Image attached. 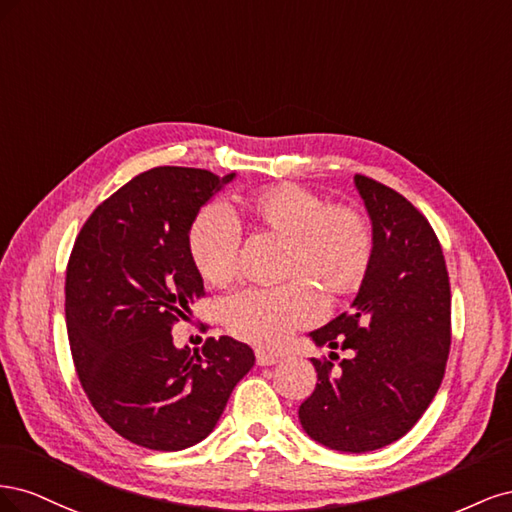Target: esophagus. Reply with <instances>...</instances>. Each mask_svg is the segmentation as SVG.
<instances>
[{
    "label": "esophagus",
    "instance_id": "obj_1",
    "mask_svg": "<svg viewBox=\"0 0 512 512\" xmlns=\"http://www.w3.org/2000/svg\"><path fill=\"white\" fill-rule=\"evenodd\" d=\"M277 361H280V356H277V354L267 352V350H262V348L256 350V363H258V365L269 367V365H275Z\"/></svg>",
    "mask_w": 512,
    "mask_h": 512
}]
</instances>
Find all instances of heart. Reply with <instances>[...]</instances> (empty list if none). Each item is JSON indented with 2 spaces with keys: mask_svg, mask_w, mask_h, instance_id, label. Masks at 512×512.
Listing matches in <instances>:
<instances>
[{
  "mask_svg": "<svg viewBox=\"0 0 512 512\" xmlns=\"http://www.w3.org/2000/svg\"><path fill=\"white\" fill-rule=\"evenodd\" d=\"M243 224L284 239L282 277H292L273 288H245L224 303L226 331L256 346H282L316 320L320 294L309 279L329 297H350L374 262V230L359 209L277 183L239 196L232 218L218 205L198 211L188 245L198 275L209 286L226 288L235 280Z\"/></svg>",
  "mask_w": 512,
  "mask_h": 512,
  "instance_id": "obj_1",
  "label": "heart"
}]
</instances>
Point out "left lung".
Masks as SVG:
<instances>
[{
  "mask_svg": "<svg viewBox=\"0 0 512 512\" xmlns=\"http://www.w3.org/2000/svg\"><path fill=\"white\" fill-rule=\"evenodd\" d=\"M354 183L371 218L374 262L350 312L309 333L348 359L337 367L312 359L318 382L299 418L309 438L333 451L367 453L406 436L440 389L451 284L425 215L376 179L354 175Z\"/></svg>",
  "mask_w": 512,
  "mask_h": 512,
  "instance_id": "8db88e82",
  "label": "left lung"
}]
</instances>
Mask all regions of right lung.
Returning a JSON list of instances; mask_svg holds the SVG:
<instances>
[{
  "label": "right lung",
  "mask_w": 512,
  "mask_h": 512,
  "mask_svg": "<svg viewBox=\"0 0 512 512\" xmlns=\"http://www.w3.org/2000/svg\"><path fill=\"white\" fill-rule=\"evenodd\" d=\"M232 177L145 170L89 215L68 260L66 324L83 391L108 427L151 451L205 440L256 361L226 335L209 337L200 352L177 350L170 335L205 297L190 226Z\"/></svg>",
  "instance_id": "add662e5"
}]
</instances>
